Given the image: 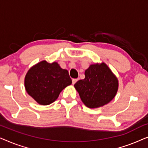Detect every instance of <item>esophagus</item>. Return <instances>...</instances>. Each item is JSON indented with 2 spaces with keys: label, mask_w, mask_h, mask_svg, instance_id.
<instances>
[{
  "label": "esophagus",
  "mask_w": 148,
  "mask_h": 148,
  "mask_svg": "<svg viewBox=\"0 0 148 148\" xmlns=\"http://www.w3.org/2000/svg\"><path fill=\"white\" fill-rule=\"evenodd\" d=\"M79 80V79H72V83H73V84H75V83L77 82V81Z\"/></svg>",
  "instance_id": "esophagus-1"
}]
</instances>
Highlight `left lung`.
Listing matches in <instances>:
<instances>
[{
	"label": "left lung",
	"mask_w": 148,
	"mask_h": 148,
	"mask_svg": "<svg viewBox=\"0 0 148 148\" xmlns=\"http://www.w3.org/2000/svg\"><path fill=\"white\" fill-rule=\"evenodd\" d=\"M85 76L84 79L79 80L74 86L87 107L103 106L116 96L118 79L104 62L91 64L85 71Z\"/></svg>",
	"instance_id": "1"
}]
</instances>
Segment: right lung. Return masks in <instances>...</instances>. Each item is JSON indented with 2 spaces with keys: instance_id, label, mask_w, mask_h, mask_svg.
Wrapping results in <instances>:
<instances>
[{
  "instance_id": "add662e5",
  "label": "right lung",
  "mask_w": 148,
  "mask_h": 148,
  "mask_svg": "<svg viewBox=\"0 0 148 148\" xmlns=\"http://www.w3.org/2000/svg\"><path fill=\"white\" fill-rule=\"evenodd\" d=\"M71 83L67 70L62 69L56 62L48 63L42 60L29 69L24 84L27 94L38 104L48 105Z\"/></svg>"
}]
</instances>
